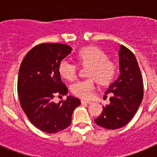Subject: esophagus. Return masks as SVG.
<instances>
[{
    "label": "esophagus",
    "mask_w": 157,
    "mask_h": 157,
    "mask_svg": "<svg viewBox=\"0 0 157 157\" xmlns=\"http://www.w3.org/2000/svg\"><path fill=\"white\" fill-rule=\"evenodd\" d=\"M81 103L82 104H91L92 102H91V101H85V100H82Z\"/></svg>",
    "instance_id": "34e87169"
}]
</instances>
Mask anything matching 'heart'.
<instances>
[{
	"instance_id": "heart-1",
	"label": "heart",
	"mask_w": 157,
	"mask_h": 157,
	"mask_svg": "<svg viewBox=\"0 0 157 157\" xmlns=\"http://www.w3.org/2000/svg\"><path fill=\"white\" fill-rule=\"evenodd\" d=\"M76 61L83 67H87L86 75L88 78L76 82L71 88L72 94L80 98L90 97L95 88V82L101 86H106L116 75V62L98 46L89 45L80 48L76 53ZM58 71L64 79L72 81L76 78L77 66L62 60L58 66Z\"/></svg>"
}]
</instances>
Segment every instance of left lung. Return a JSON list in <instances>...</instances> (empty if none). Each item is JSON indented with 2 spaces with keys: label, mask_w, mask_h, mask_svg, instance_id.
Here are the masks:
<instances>
[{
  "label": "left lung",
  "mask_w": 157,
  "mask_h": 157,
  "mask_svg": "<svg viewBox=\"0 0 157 157\" xmlns=\"http://www.w3.org/2000/svg\"><path fill=\"white\" fill-rule=\"evenodd\" d=\"M120 76L105 92L112 93L110 104L94 121L108 130H116L127 125L138 111L143 99V81L135 56L124 45H120Z\"/></svg>",
  "instance_id": "1"
}]
</instances>
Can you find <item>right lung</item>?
Masks as SVG:
<instances>
[{"label":"right lung","instance_id":"add662e5","mask_svg":"<svg viewBox=\"0 0 157 157\" xmlns=\"http://www.w3.org/2000/svg\"><path fill=\"white\" fill-rule=\"evenodd\" d=\"M71 50L67 45L42 43L29 51L19 67L17 88L20 105L32 124L48 134L70 126L73 111L81 104L72 96L58 104L52 101L55 95L67 94L58 66Z\"/></svg>","mask_w":157,"mask_h":157}]
</instances>
